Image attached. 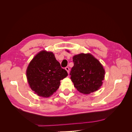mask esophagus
Here are the masks:
<instances>
[{"mask_svg":"<svg viewBox=\"0 0 132 132\" xmlns=\"http://www.w3.org/2000/svg\"><path fill=\"white\" fill-rule=\"evenodd\" d=\"M65 69L67 70V72L69 73V67H65Z\"/></svg>","mask_w":132,"mask_h":132,"instance_id":"obj_1","label":"esophagus"}]
</instances>
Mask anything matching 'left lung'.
I'll return each instance as SVG.
<instances>
[{"label": "left lung", "instance_id": "1", "mask_svg": "<svg viewBox=\"0 0 132 132\" xmlns=\"http://www.w3.org/2000/svg\"><path fill=\"white\" fill-rule=\"evenodd\" d=\"M74 66L70 79L80 93L89 94L98 90L102 84L105 71L98 60L90 53H80L73 58Z\"/></svg>", "mask_w": 132, "mask_h": 132}]
</instances>
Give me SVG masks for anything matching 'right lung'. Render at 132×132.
Masks as SVG:
<instances>
[{
	"label": "right lung",
	"instance_id": "right-lung-1",
	"mask_svg": "<svg viewBox=\"0 0 132 132\" xmlns=\"http://www.w3.org/2000/svg\"><path fill=\"white\" fill-rule=\"evenodd\" d=\"M67 71L51 52L42 51L35 56L26 70L31 89L39 96L48 97L57 90L60 81L67 77Z\"/></svg>",
	"mask_w": 132,
	"mask_h": 132
}]
</instances>
